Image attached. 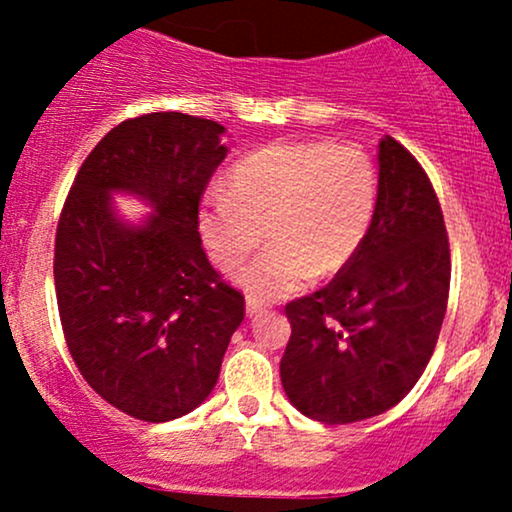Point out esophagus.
Returning a JSON list of instances; mask_svg holds the SVG:
<instances>
[{
  "label": "esophagus",
  "mask_w": 512,
  "mask_h": 512,
  "mask_svg": "<svg viewBox=\"0 0 512 512\" xmlns=\"http://www.w3.org/2000/svg\"><path fill=\"white\" fill-rule=\"evenodd\" d=\"M245 313H248V317H255L262 313V303L255 301V298H248V303H245Z\"/></svg>",
  "instance_id": "obj_1"
}]
</instances>
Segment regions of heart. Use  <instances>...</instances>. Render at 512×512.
I'll return each mask as SVG.
<instances>
[{
	"label": "heart",
	"instance_id": "obj_1",
	"mask_svg": "<svg viewBox=\"0 0 512 512\" xmlns=\"http://www.w3.org/2000/svg\"><path fill=\"white\" fill-rule=\"evenodd\" d=\"M378 190V168L358 146L272 142L228 170V197L202 199L197 228L221 272L243 267L267 233L272 248L240 286L274 301L349 267L373 226Z\"/></svg>",
	"mask_w": 512,
	"mask_h": 512
}]
</instances>
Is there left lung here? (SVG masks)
Returning a JSON list of instances; mask_svg holds the SVG:
<instances>
[{
    "instance_id": "left-lung-1",
    "label": "left lung",
    "mask_w": 512,
    "mask_h": 512,
    "mask_svg": "<svg viewBox=\"0 0 512 512\" xmlns=\"http://www.w3.org/2000/svg\"><path fill=\"white\" fill-rule=\"evenodd\" d=\"M378 209L344 272L286 303L291 337L281 385L322 424H354L395 407L421 378L448 308L450 243L421 163L380 142Z\"/></svg>"
}]
</instances>
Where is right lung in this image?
Listing matches in <instances>:
<instances>
[{
	"instance_id": "add662e5",
	"label": "right lung",
	"mask_w": 512,
	"mask_h": 512,
	"mask_svg": "<svg viewBox=\"0 0 512 512\" xmlns=\"http://www.w3.org/2000/svg\"><path fill=\"white\" fill-rule=\"evenodd\" d=\"M223 127L185 113L129 117L86 156L55 236L64 342L84 380L115 409L161 424L202 404L219 380L245 296L211 267L197 214L226 158ZM155 204L125 227L109 192Z\"/></svg>"
}]
</instances>
